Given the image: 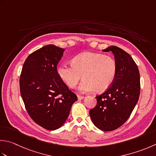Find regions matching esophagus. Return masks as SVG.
Listing matches in <instances>:
<instances>
[{
    "label": "esophagus",
    "instance_id": "1",
    "mask_svg": "<svg viewBox=\"0 0 156 156\" xmlns=\"http://www.w3.org/2000/svg\"><path fill=\"white\" fill-rule=\"evenodd\" d=\"M84 98V97L83 96H79V95H78V100H82V99H83Z\"/></svg>",
    "mask_w": 156,
    "mask_h": 156
}]
</instances>
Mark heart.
Segmentation results:
<instances>
[{"label":"heart","instance_id":"1","mask_svg":"<svg viewBox=\"0 0 156 156\" xmlns=\"http://www.w3.org/2000/svg\"><path fill=\"white\" fill-rule=\"evenodd\" d=\"M72 65L62 64L57 72L67 86L74 88L82 76L83 80L79 86L81 93L104 92L114 83L117 74V63L114 58L104 54L84 52L72 59Z\"/></svg>","mask_w":156,"mask_h":156}]
</instances>
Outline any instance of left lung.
I'll list each match as a JSON object with an SVG mask.
<instances>
[{"label":"left lung","mask_w":156,"mask_h":156,"mask_svg":"<svg viewBox=\"0 0 156 156\" xmlns=\"http://www.w3.org/2000/svg\"><path fill=\"white\" fill-rule=\"evenodd\" d=\"M103 52L111 51L117 63L114 83L105 93L97 96V105L89 112L93 124L103 131L121 126L130 117L140 94L139 71L130 55L115 46Z\"/></svg>","instance_id":"obj_1"}]
</instances>
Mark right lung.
Here are the masks:
<instances>
[{
  "label": "right lung",
  "mask_w": 156,
  "mask_h": 156,
  "mask_svg": "<svg viewBox=\"0 0 156 156\" xmlns=\"http://www.w3.org/2000/svg\"><path fill=\"white\" fill-rule=\"evenodd\" d=\"M64 51L53 44L39 48L27 57L20 76V92L27 113L48 130L63 126L78 99L57 74Z\"/></svg>",
  "instance_id": "right-lung-1"
}]
</instances>
